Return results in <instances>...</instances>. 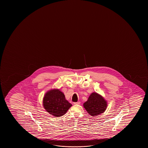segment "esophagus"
<instances>
[{"instance_id": "esophagus-1", "label": "esophagus", "mask_w": 148, "mask_h": 148, "mask_svg": "<svg viewBox=\"0 0 148 148\" xmlns=\"http://www.w3.org/2000/svg\"><path fill=\"white\" fill-rule=\"evenodd\" d=\"M74 105H80V101H77V102H75L74 103Z\"/></svg>"}]
</instances>
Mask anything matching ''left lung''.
Here are the masks:
<instances>
[{"mask_svg":"<svg viewBox=\"0 0 148 148\" xmlns=\"http://www.w3.org/2000/svg\"><path fill=\"white\" fill-rule=\"evenodd\" d=\"M83 106L89 115L95 117L105 111L108 103L102 95L93 92L89 95L87 101L83 103Z\"/></svg>","mask_w":148,"mask_h":148,"instance_id":"obj_1","label":"left lung"}]
</instances>
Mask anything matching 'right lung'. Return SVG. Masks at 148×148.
Wrapping results in <instances>:
<instances>
[{"instance_id":"1","label":"right lung","mask_w":148,"mask_h":148,"mask_svg":"<svg viewBox=\"0 0 148 148\" xmlns=\"http://www.w3.org/2000/svg\"><path fill=\"white\" fill-rule=\"evenodd\" d=\"M43 107L49 114L59 117L65 115L72 105L65 98V95L59 89L47 91L43 98Z\"/></svg>"}]
</instances>
